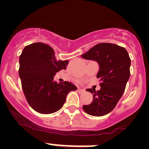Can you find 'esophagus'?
<instances>
[{"instance_id":"34e87169","label":"esophagus","mask_w":149,"mask_h":149,"mask_svg":"<svg viewBox=\"0 0 149 149\" xmlns=\"http://www.w3.org/2000/svg\"><path fill=\"white\" fill-rule=\"evenodd\" d=\"M77 91H79V93H83V92H85V90H84V89H81V88H78Z\"/></svg>"}]
</instances>
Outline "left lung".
<instances>
[{
  "label": "left lung",
  "instance_id": "left-lung-1",
  "mask_svg": "<svg viewBox=\"0 0 149 149\" xmlns=\"http://www.w3.org/2000/svg\"><path fill=\"white\" fill-rule=\"evenodd\" d=\"M81 56L94 60L99 64L97 78L101 81V89H87L93 94L91 104L84 105L83 110L91 116L101 117L111 112L125 90L130 78V58L125 48L108 42L94 45Z\"/></svg>",
  "mask_w": 149,
  "mask_h": 149
}]
</instances>
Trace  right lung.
Segmentation results:
<instances>
[{
	"mask_svg": "<svg viewBox=\"0 0 149 149\" xmlns=\"http://www.w3.org/2000/svg\"><path fill=\"white\" fill-rule=\"evenodd\" d=\"M68 63L57 61L54 49L47 44L35 42L25 46L19 56V74L26 101L35 111L48 114L58 111L68 93L76 91L72 82L54 81L56 73L66 70Z\"/></svg>",
	"mask_w": 149,
	"mask_h": 149,
	"instance_id": "right-lung-1",
	"label": "right lung"
}]
</instances>
